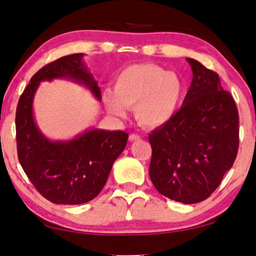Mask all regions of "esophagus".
Returning a JSON list of instances; mask_svg holds the SVG:
<instances>
[{
	"instance_id": "1",
	"label": "esophagus",
	"mask_w": 256,
	"mask_h": 256,
	"mask_svg": "<svg viewBox=\"0 0 256 256\" xmlns=\"http://www.w3.org/2000/svg\"><path fill=\"white\" fill-rule=\"evenodd\" d=\"M141 138V136H140L138 134H130L129 135V141L132 142V141H136V140H140Z\"/></svg>"
}]
</instances>
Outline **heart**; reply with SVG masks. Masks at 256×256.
I'll list each match as a JSON object with an SVG mask.
<instances>
[{
    "label": "heart",
    "instance_id": "obj_1",
    "mask_svg": "<svg viewBox=\"0 0 256 256\" xmlns=\"http://www.w3.org/2000/svg\"><path fill=\"white\" fill-rule=\"evenodd\" d=\"M114 92L106 90L102 96L110 114L124 118L127 107H135L140 124L155 128L177 113L184 96V82L177 73L158 65H132L116 76Z\"/></svg>",
    "mask_w": 256,
    "mask_h": 256
}]
</instances>
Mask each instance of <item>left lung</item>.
<instances>
[{"label": "left lung", "instance_id": "1", "mask_svg": "<svg viewBox=\"0 0 256 256\" xmlns=\"http://www.w3.org/2000/svg\"><path fill=\"white\" fill-rule=\"evenodd\" d=\"M194 78L180 110L149 134V176L160 194L183 204L208 198L239 148V113L218 73L186 58Z\"/></svg>", "mask_w": 256, "mask_h": 256}]
</instances>
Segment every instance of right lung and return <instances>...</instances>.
I'll return each instance as SVG.
<instances>
[{
  "label": "right lung",
  "instance_id": "right-lung-1",
  "mask_svg": "<svg viewBox=\"0 0 256 256\" xmlns=\"http://www.w3.org/2000/svg\"><path fill=\"white\" fill-rule=\"evenodd\" d=\"M82 54L65 56L42 68L23 90L16 110L17 155L37 191L54 204L92 200L106 184L114 160L124 152L128 134L90 129L71 141H50L38 129L32 113L40 82L68 78L88 87L101 100L98 82L82 64Z\"/></svg>",
  "mask_w": 256,
  "mask_h": 256
}]
</instances>
